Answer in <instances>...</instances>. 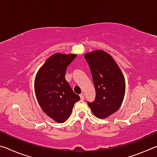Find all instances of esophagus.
<instances>
[{
    "label": "esophagus",
    "mask_w": 157,
    "mask_h": 157,
    "mask_svg": "<svg viewBox=\"0 0 157 157\" xmlns=\"http://www.w3.org/2000/svg\"><path fill=\"white\" fill-rule=\"evenodd\" d=\"M79 97H80V99L81 100H84V95L83 93H82V94L79 95Z\"/></svg>",
    "instance_id": "obj_1"
}]
</instances>
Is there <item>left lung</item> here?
<instances>
[{
	"instance_id": "obj_1",
	"label": "left lung",
	"mask_w": 157,
	"mask_h": 157,
	"mask_svg": "<svg viewBox=\"0 0 157 157\" xmlns=\"http://www.w3.org/2000/svg\"><path fill=\"white\" fill-rule=\"evenodd\" d=\"M84 58L89 66L95 89V98L87 102L93 113L105 118L120 108L125 84L123 74L115 61L103 50L87 53Z\"/></svg>"
}]
</instances>
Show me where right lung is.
<instances>
[{
	"label": "right lung",
	"instance_id": "obj_1",
	"mask_svg": "<svg viewBox=\"0 0 157 157\" xmlns=\"http://www.w3.org/2000/svg\"><path fill=\"white\" fill-rule=\"evenodd\" d=\"M76 56L56 53L48 58L36 76L34 89L39 104L57 123L67 121L75 103L80 100L65 79L66 69Z\"/></svg>",
	"mask_w": 157,
	"mask_h": 157
}]
</instances>
